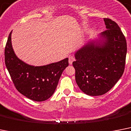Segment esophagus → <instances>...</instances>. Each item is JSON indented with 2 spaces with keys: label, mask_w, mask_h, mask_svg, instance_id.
Listing matches in <instances>:
<instances>
[{
  "label": "esophagus",
  "mask_w": 131,
  "mask_h": 131,
  "mask_svg": "<svg viewBox=\"0 0 131 131\" xmlns=\"http://www.w3.org/2000/svg\"><path fill=\"white\" fill-rule=\"evenodd\" d=\"M75 60V58L73 57V56H69V62L70 64H73V62H74Z\"/></svg>",
  "instance_id": "esophagus-1"
}]
</instances>
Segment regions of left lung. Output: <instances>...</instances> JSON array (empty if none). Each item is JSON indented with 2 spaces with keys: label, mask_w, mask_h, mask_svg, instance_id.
<instances>
[{
  "label": "left lung",
  "mask_w": 131,
  "mask_h": 131,
  "mask_svg": "<svg viewBox=\"0 0 131 131\" xmlns=\"http://www.w3.org/2000/svg\"><path fill=\"white\" fill-rule=\"evenodd\" d=\"M106 30L99 40L89 41L75 52V80L79 88L91 96L110 91L124 71L127 46L118 24L104 18Z\"/></svg>",
  "instance_id": "left-lung-1"
}]
</instances>
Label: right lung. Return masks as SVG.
Wrapping results in <instances>:
<instances>
[{"label": "right lung", "instance_id": "obj_1", "mask_svg": "<svg viewBox=\"0 0 131 131\" xmlns=\"http://www.w3.org/2000/svg\"><path fill=\"white\" fill-rule=\"evenodd\" d=\"M5 61L16 89L24 96L36 102L45 101L53 95L62 72L69 66L68 58L40 67L27 64L14 52L11 32L5 46Z\"/></svg>", "mask_w": 131, "mask_h": 131}]
</instances>
